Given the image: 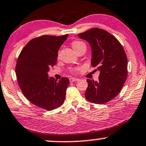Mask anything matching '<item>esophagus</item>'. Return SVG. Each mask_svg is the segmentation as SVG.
Returning a JSON list of instances; mask_svg holds the SVG:
<instances>
[{
  "mask_svg": "<svg viewBox=\"0 0 146 146\" xmlns=\"http://www.w3.org/2000/svg\"><path fill=\"white\" fill-rule=\"evenodd\" d=\"M78 80H79V79L74 78V77H71V78H69L70 82H74V81H78Z\"/></svg>",
  "mask_w": 146,
  "mask_h": 146,
  "instance_id": "obj_1",
  "label": "esophagus"
}]
</instances>
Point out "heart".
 I'll return each mask as SVG.
<instances>
[{
  "label": "heart",
  "mask_w": 146,
  "mask_h": 146,
  "mask_svg": "<svg viewBox=\"0 0 146 146\" xmlns=\"http://www.w3.org/2000/svg\"><path fill=\"white\" fill-rule=\"evenodd\" d=\"M71 46L77 53H78L79 51H80L81 50L86 49V44H85L83 41H80V40H73V41L71 42ZM78 68H74V69L71 70V71L73 72V73H75V72L78 71Z\"/></svg>",
  "instance_id": "obj_1"
}]
</instances>
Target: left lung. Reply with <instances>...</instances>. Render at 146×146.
<instances>
[{"instance_id": "left-lung-1", "label": "left lung", "mask_w": 146, "mask_h": 146, "mask_svg": "<svg viewBox=\"0 0 146 146\" xmlns=\"http://www.w3.org/2000/svg\"><path fill=\"white\" fill-rule=\"evenodd\" d=\"M89 42L92 50L91 65L100 71L98 81L87 79L85 98L104 104L119 94L127 76V59L123 46L108 31L93 28L78 35Z\"/></svg>"}]
</instances>
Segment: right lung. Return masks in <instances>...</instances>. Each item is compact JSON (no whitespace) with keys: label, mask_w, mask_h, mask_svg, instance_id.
<instances>
[{"label":"right lung","mask_w":146,"mask_h":146,"mask_svg":"<svg viewBox=\"0 0 146 146\" xmlns=\"http://www.w3.org/2000/svg\"><path fill=\"white\" fill-rule=\"evenodd\" d=\"M68 35H42L31 39L17 59V82L25 98L38 108L50 111L59 108L65 99L69 80L62 77L57 81L47 72L56 65L58 50Z\"/></svg>","instance_id":"right-lung-1"}]
</instances>
